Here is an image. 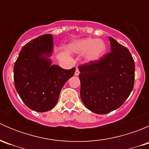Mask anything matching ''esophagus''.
Listing matches in <instances>:
<instances>
[{
  "label": "esophagus",
  "instance_id": "obj_1",
  "mask_svg": "<svg viewBox=\"0 0 149 149\" xmlns=\"http://www.w3.org/2000/svg\"><path fill=\"white\" fill-rule=\"evenodd\" d=\"M79 73H80V71H79V68H76V71H75V76H79Z\"/></svg>",
  "mask_w": 149,
  "mask_h": 149
}]
</instances>
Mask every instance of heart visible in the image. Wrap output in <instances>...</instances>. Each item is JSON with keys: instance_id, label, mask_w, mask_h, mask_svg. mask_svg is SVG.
<instances>
[{"instance_id": "b5f03b06", "label": "heart", "mask_w": 149, "mask_h": 149, "mask_svg": "<svg viewBox=\"0 0 149 149\" xmlns=\"http://www.w3.org/2000/svg\"><path fill=\"white\" fill-rule=\"evenodd\" d=\"M72 52L77 54L86 53L85 60L88 63L98 61L106 52V44L102 40L86 38L73 42L69 46Z\"/></svg>"}]
</instances>
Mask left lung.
Instances as JSON below:
<instances>
[{
	"label": "left lung",
	"instance_id": "left-lung-1",
	"mask_svg": "<svg viewBox=\"0 0 149 149\" xmlns=\"http://www.w3.org/2000/svg\"><path fill=\"white\" fill-rule=\"evenodd\" d=\"M109 42L111 52L98 61L79 67L82 102L99 115L122 106L134 86L135 63L130 51L112 37Z\"/></svg>",
	"mask_w": 149,
	"mask_h": 149
}]
</instances>
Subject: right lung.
Here are the masks:
<instances>
[{
  "label": "right lung",
  "mask_w": 149,
  "mask_h": 149,
  "mask_svg": "<svg viewBox=\"0 0 149 149\" xmlns=\"http://www.w3.org/2000/svg\"><path fill=\"white\" fill-rule=\"evenodd\" d=\"M52 36H40L26 43L19 52L13 68L15 88L22 101L36 112H47L58 102L65 82L74 75L69 70L52 65Z\"/></svg>",
  "instance_id": "obj_1"
}]
</instances>
